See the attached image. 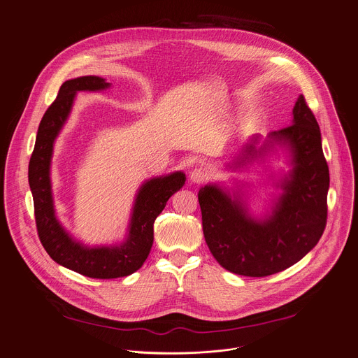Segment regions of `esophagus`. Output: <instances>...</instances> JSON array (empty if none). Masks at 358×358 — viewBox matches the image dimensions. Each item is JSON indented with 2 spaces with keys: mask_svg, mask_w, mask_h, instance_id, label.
<instances>
[{
  "mask_svg": "<svg viewBox=\"0 0 358 358\" xmlns=\"http://www.w3.org/2000/svg\"><path fill=\"white\" fill-rule=\"evenodd\" d=\"M189 177H191V181H192V182L201 184V182H203V181L208 178V170L203 169V167H196V169H194V170L191 171Z\"/></svg>",
  "mask_w": 358,
  "mask_h": 358,
  "instance_id": "1",
  "label": "esophagus"
}]
</instances>
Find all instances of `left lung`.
<instances>
[{
  "label": "left lung",
  "mask_w": 358,
  "mask_h": 358,
  "mask_svg": "<svg viewBox=\"0 0 358 358\" xmlns=\"http://www.w3.org/2000/svg\"><path fill=\"white\" fill-rule=\"evenodd\" d=\"M292 125L270 134L266 146L280 142L292 155V171L271 215L253 217L241 198H231L216 184L198 192L205 242L227 271L245 277H267L298 263L319 242L327 220L329 167L320 129L305 96L292 109ZM246 145L237 166L262 155L266 146Z\"/></svg>",
  "instance_id": "obj_1"
}]
</instances>
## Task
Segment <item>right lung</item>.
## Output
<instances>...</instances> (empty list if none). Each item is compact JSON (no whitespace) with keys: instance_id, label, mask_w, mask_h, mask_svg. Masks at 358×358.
<instances>
[{"instance_id":"obj_1","label":"right lung","mask_w":358,"mask_h":358,"mask_svg":"<svg viewBox=\"0 0 358 358\" xmlns=\"http://www.w3.org/2000/svg\"><path fill=\"white\" fill-rule=\"evenodd\" d=\"M110 84L96 76H84L62 84L53 103L45 112L29 162L28 178L34 196L36 229L42 246L60 266L90 278L109 280L138 271L153 246V224L169 198L185 182L181 171L148 180L139 189L125 242L115 246L87 248L63 229L55 215L50 160L53 143L71 110L78 91H101Z\"/></svg>"}]
</instances>
